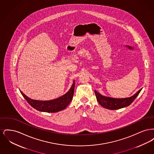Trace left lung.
<instances>
[{
	"label": "left lung",
	"mask_w": 154,
	"mask_h": 154,
	"mask_svg": "<svg viewBox=\"0 0 154 154\" xmlns=\"http://www.w3.org/2000/svg\"><path fill=\"white\" fill-rule=\"evenodd\" d=\"M141 89H140L131 97L124 99H116L103 96L96 91H95V93L97 102L104 108L109 110H117L129 106L139 94Z\"/></svg>",
	"instance_id": "8db88e82"
}]
</instances>
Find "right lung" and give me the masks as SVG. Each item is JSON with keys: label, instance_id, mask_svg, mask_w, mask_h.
<instances>
[{"label": "right lung", "instance_id": "right-lung-1", "mask_svg": "<svg viewBox=\"0 0 154 154\" xmlns=\"http://www.w3.org/2000/svg\"><path fill=\"white\" fill-rule=\"evenodd\" d=\"M74 81H74L71 87L65 94L51 100L40 101L33 100L23 94L22 92H21V93L23 97L26 99L27 102L35 109L40 111L47 112H58L66 109V107L72 100L75 86Z\"/></svg>", "mask_w": 154, "mask_h": 154}]
</instances>
